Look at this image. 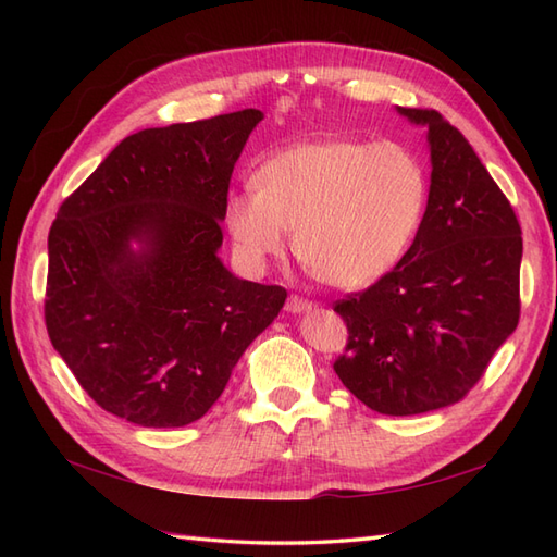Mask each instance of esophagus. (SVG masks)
I'll use <instances>...</instances> for the list:
<instances>
[{"instance_id":"esophagus-1","label":"esophagus","mask_w":557,"mask_h":557,"mask_svg":"<svg viewBox=\"0 0 557 557\" xmlns=\"http://www.w3.org/2000/svg\"><path fill=\"white\" fill-rule=\"evenodd\" d=\"M285 309H287V313H309L315 309V306L309 299H301V297H297V294H292L285 304Z\"/></svg>"}]
</instances>
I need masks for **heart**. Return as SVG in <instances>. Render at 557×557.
<instances>
[{
    "label": "heart",
    "instance_id": "heart-1",
    "mask_svg": "<svg viewBox=\"0 0 557 557\" xmlns=\"http://www.w3.org/2000/svg\"><path fill=\"white\" fill-rule=\"evenodd\" d=\"M256 191L232 194L224 222L244 268L260 270L294 251L311 275L335 289L385 277L417 236L429 206V174L417 152L383 140L323 138L270 158Z\"/></svg>",
    "mask_w": 557,
    "mask_h": 557
}]
</instances>
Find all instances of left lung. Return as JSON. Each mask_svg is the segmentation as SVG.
Here are the masks:
<instances>
[{
    "label": "left lung",
    "mask_w": 557,
    "mask_h": 557,
    "mask_svg": "<svg viewBox=\"0 0 557 557\" xmlns=\"http://www.w3.org/2000/svg\"><path fill=\"white\" fill-rule=\"evenodd\" d=\"M397 112L429 128V206L399 263L335 304L349 330L335 373L373 411L413 417L465 397L515 333L522 230L453 124L435 110Z\"/></svg>",
    "instance_id": "1"
}]
</instances>
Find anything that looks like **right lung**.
I'll list each match as a JSON object with an SVG mask.
<instances>
[{
    "instance_id": "right-lung-1",
    "label": "right lung",
    "mask_w": 557,
    "mask_h": 557,
    "mask_svg": "<svg viewBox=\"0 0 557 557\" xmlns=\"http://www.w3.org/2000/svg\"><path fill=\"white\" fill-rule=\"evenodd\" d=\"M260 110L126 136L71 194L47 236L45 323L98 405L180 429L215 405L287 292L224 268L234 164Z\"/></svg>"
}]
</instances>
